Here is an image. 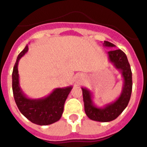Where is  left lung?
<instances>
[{"mask_svg": "<svg viewBox=\"0 0 147 147\" xmlns=\"http://www.w3.org/2000/svg\"><path fill=\"white\" fill-rule=\"evenodd\" d=\"M104 45L106 47H115V45L105 41ZM110 61L115 67L121 70L124 77V87L121 95L112 104L107 105L103 109H98L93 105L92 95L90 91L82 88L85 112L91 120L101 122H108L115 120L128 105L132 92V72L128 60L124 51L121 49H112L108 52Z\"/></svg>", "mask_w": 147, "mask_h": 147, "instance_id": "obj_1", "label": "left lung"}]
</instances>
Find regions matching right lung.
<instances>
[{
	"mask_svg": "<svg viewBox=\"0 0 147 147\" xmlns=\"http://www.w3.org/2000/svg\"><path fill=\"white\" fill-rule=\"evenodd\" d=\"M28 51V46L19 54L12 74V88L14 100L19 110L27 119L38 125H49L57 121L64 111V102L72 89L71 86L56 89L48 97L30 99L23 95L20 87L18 62Z\"/></svg>",
	"mask_w": 147,
	"mask_h": 147,
	"instance_id": "1",
	"label": "right lung"
}]
</instances>
